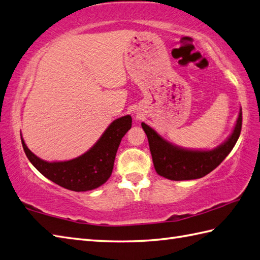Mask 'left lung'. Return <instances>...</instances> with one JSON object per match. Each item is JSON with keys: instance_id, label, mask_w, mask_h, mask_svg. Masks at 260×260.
Wrapping results in <instances>:
<instances>
[{"instance_id": "8db88e82", "label": "left lung", "mask_w": 260, "mask_h": 260, "mask_svg": "<svg viewBox=\"0 0 260 260\" xmlns=\"http://www.w3.org/2000/svg\"><path fill=\"white\" fill-rule=\"evenodd\" d=\"M241 123L243 113L240 108L232 135L225 143L212 150H191L174 146L148 125L142 123V127L147 135L150 154L157 174L171 180H188L204 177L226 158L238 141Z\"/></svg>"}]
</instances>
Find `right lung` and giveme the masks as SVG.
<instances>
[{
    "label": "right lung",
    "instance_id": "obj_1",
    "mask_svg": "<svg viewBox=\"0 0 260 260\" xmlns=\"http://www.w3.org/2000/svg\"><path fill=\"white\" fill-rule=\"evenodd\" d=\"M132 127V117H119L108 126L104 134L85 154L66 161H45L35 156L24 143L28 160L46 178L66 189L86 191L98 188L111 177L114 160L123 136Z\"/></svg>",
    "mask_w": 260,
    "mask_h": 260
}]
</instances>
